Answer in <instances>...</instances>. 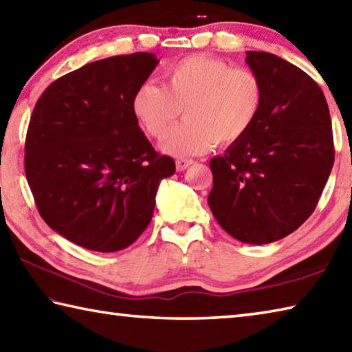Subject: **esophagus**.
<instances>
[{
  "label": "esophagus",
  "mask_w": 352,
  "mask_h": 352,
  "mask_svg": "<svg viewBox=\"0 0 352 352\" xmlns=\"http://www.w3.org/2000/svg\"><path fill=\"white\" fill-rule=\"evenodd\" d=\"M192 163H194V160H190V158H177L175 160V166H177L178 172L186 170Z\"/></svg>",
  "instance_id": "34e87169"
}]
</instances>
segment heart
I'll return each mask as SVG.
<instances>
[{"instance_id": "b5f03b06", "label": "heart", "mask_w": 352, "mask_h": 352, "mask_svg": "<svg viewBox=\"0 0 352 352\" xmlns=\"http://www.w3.org/2000/svg\"><path fill=\"white\" fill-rule=\"evenodd\" d=\"M163 86L144 81L132 109L148 135L162 140L179 116L186 120L166 138L162 149L174 157L198 155L217 143L240 142L252 129L265 103L257 72L232 67L210 55H189L163 69Z\"/></svg>"}]
</instances>
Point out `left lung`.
<instances>
[{"instance_id":"1","label":"left lung","mask_w":352,"mask_h":352,"mask_svg":"<svg viewBox=\"0 0 352 352\" xmlns=\"http://www.w3.org/2000/svg\"><path fill=\"white\" fill-rule=\"evenodd\" d=\"M246 63L263 81L265 103L252 129L210 160L208 204L234 239L266 245L314 212L334 142L327 98L308 74L267 52L249 50Z\"/></svg>"}]
</instances>
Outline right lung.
<instances>
[{
    "label": "right lung",
    "instance_id": "right-lung-1",
    "mask_svg": "<svg viewBox=\"0 0 352 352\" xmlns=\"http://www.w3.org/2000/svg\"><path fill=\"white\" fill-rule=\"evenodd\" d=\"M154 54L117 55L55 80L38 98L24 170L43 220L69 241L115 252L151 223L158 184L175 162L160 155L132 109Z\"/></svg>",
    "mask_w": 352,
    "mask_h": 352
}]
</instances>
